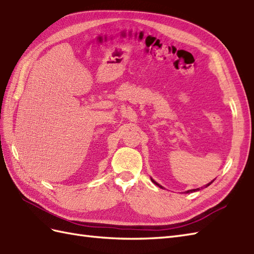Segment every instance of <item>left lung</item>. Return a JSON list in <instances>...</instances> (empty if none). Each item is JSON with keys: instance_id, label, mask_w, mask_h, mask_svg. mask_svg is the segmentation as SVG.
<instances>
[{"instance_id": "left-lung-1", "label": "left lung", "mask_w": 254, "mask_h": 254, "mask_svg": "<svg viewBox=\"0 0 254 254\" xmlns=\"http://www.w3.org/2000/svg\"><path fill=\"white\" fill-rule=\"evenodd\" d=\"M151 180H152V182H153V183H154V184H156V185H157V187H159V188H160V189H164V188H163V187H162V185H160V184H158V183H157V182H156V181H155V180H153V179H152V178H151ZM212 182H213V181H211V182H210V183H208V184H206V185H205V188H207V187H209V185H210V184H211V183H212ZM197 190H199V189H194V190H187V191H184V193H185V194H190V193H193V191H197Z\"/></svg>"}]
</instances>
